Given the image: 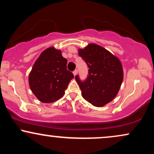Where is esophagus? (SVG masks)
Returning a JSON list of instances; mask_svg holds the SVG:
<instances>
[{
  "label": "esophagus",
  "instance_id": "obj_1",
  "mask_svg": "<svg viewBox=\"0 0 154 154\" xmlns=\"http://www.w3.org/2000/svg\"><path fill=\"white\" fill-rule=\"evenodd\" d=\"M77 72H78V71H77V69H75V71L73 72V74H74V75H77Z\"/></svg>",
  "mask_w": 154,
  "mask_h": 154
}]
</instances>
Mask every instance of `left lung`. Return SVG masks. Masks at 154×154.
Wrapping results in <instances>:
<instances>
[{
    "label": "left lung",
    "instance_id": "obj_1",
    "mask_svg": "<svg viewBox=\"0 0 154 154\" xmlns=\"http://www.w3.org/2000/svg\"><path fill=\"white\" fill-rule=\"evenodd\" d=\"M79 56L87 63L88 77L78 83L82 97L94 106L101 107L111 101L119 91L123 80V69L118 58L96 44L79 49Z\"/></svg>",
    "mask_w": 154,
    "mask_h": 154
}]
</instances>
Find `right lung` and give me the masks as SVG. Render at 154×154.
Segmentation results:
<instances>
[{"label":"right lung","mask_w":154,"mask_h":154,"mask_svg":"<svg viewBox=\"0 0 154 154\" xmlns=\"http://www.w3.org/2000/svg\"><path fill=\"white\" fill-rule=\"evenodd\" d=\"M67 60L54 47L40 54L29 75L31 91L39 100L52 103L64 95L74 75L67 70Z\"/></svg>","instance_id":"add662e5"}]
</instances>
